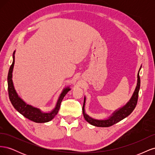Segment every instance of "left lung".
I'll list each match as a JSON object with an SVG mask.
<instances>
[{
    "label": "left lung",
    "mask_w": 155,
    "mask_h": 155,
    "mask_svg": "<svg viewBox=\"0 0 155 155\" xmlns=\"http://www.w3.org/2000/svg\"><path fill=\"white\" fill-rule=\"evenodd\" d=\"M140 87V78L139 72H138L137 86L136 87L134 92L133 94L132 97L130 98V101L124 107L121 108V109H120L119 110L115 111L114 113L112 114V116H110L109 119L105 120H98L93 119L85 113V109H84L85 104V97L84 98V102H83V113L84 118H85V119L88 121V122L89 124H91V125L96 126V127H108L112 126L114 124L119 122L120 121L122 120L123 119L126 118L127 116H128L135 109L138 101Z\"/></svg>",
    "instance_id": "1"
}]
</instances>
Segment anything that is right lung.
<instances>
[{
  "label": "right lung",
  "instance_id": "add662e5",
  "mask_svg": "<svg viewBox=\"0 0 155 155\" xmlns=\"http://www.w3.org/2000/svg\"><path fill=\"white\" fill-rule=\"evenodd\" d=\"M14 54H15V51H14L13 52V63L10 66L8 75V94L12 104L13 105V107L15 108L19 113L24 116L25 118L31 121H34V122L46 123L48 122V121H50L58 113V111L60 109L61 104V101L63 99V97L67 94V93L70 90V88L68 87L64 89L62 93L61 94V96L59 97V100L58 101L57 105H56L55 109L50 112H48V113L43 112L39 109H37V108L33 107L32 106L29 105H27L25 101H23V100L18 96L17 94L13 87V84L12 81V72L14 63H15V56H14Z\"/></svg>",
  "mask_w": 155,
  "mask_h": 155
}]
</instances>
